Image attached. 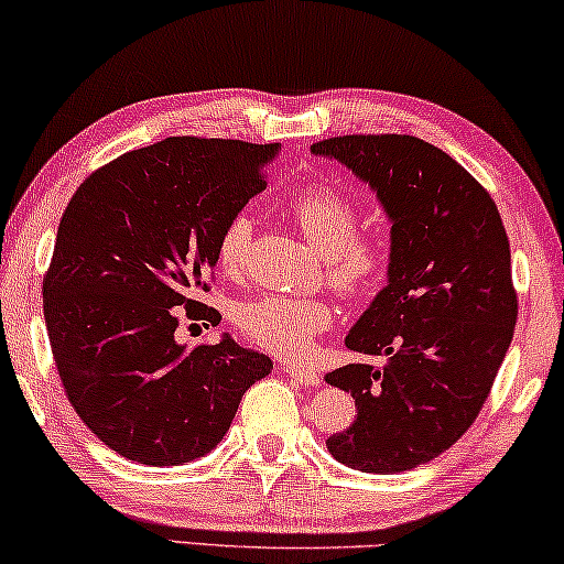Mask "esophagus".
Returning a JSON list of instances; mask_svg holds the SVG:
<instances>
[{"label": "esophagus", "mask_w": 564, "mask_h": 564, "mask_svg": "<svg viewBox=\"0 0 564 564\" xmlns=\"http://www.w3.org/2000/svg\"><path fill=\"white\" fill-rule=\"evenodd\" d=\"M284 372H288L292 380H297L300 384H313V388H318L321 384V372L307 365H284Z\"/></svg>", "instance_id": "esophagus-1"}]
</instances>
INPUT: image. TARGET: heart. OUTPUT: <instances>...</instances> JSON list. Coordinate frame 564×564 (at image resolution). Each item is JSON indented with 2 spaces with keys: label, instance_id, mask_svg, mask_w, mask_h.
<instances>
[{
  "label": "heart",
  "instance_id": "1",
  "mask_svg": "<svg viewBox=\"0 0 564 564\" xmlns=\"http://www.w3.org/2000/svg\"><path fill=\"white\" fill-rule=\"evenodd\" d=\"M290 215L297 228L323 253L326 280L346 297L372 292L390 269V243L377 230H359V205L330 184H305L292 192ZM253 220L236 213L223 223L215 259L230 276H241L249 264ZM336 323V307L326 297L264 295L249 300L236 311V326L261 349L300 357L311 349L313 338Z\"/></svg>",
  "mask_w": 564,
  "mask_h": 564
}]
</instances>
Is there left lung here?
<instances>
[{"instance_id":"left-lung-1","label":"left lung","mask_w":564,"mask_h":564,"mask_svg":"<svg viewBox=\"0 0 564 564\" xmlns=\"http://www.w3.org/2000/svg\"><path fill=\"white\" fill-rule=\"evenodd\" d=\"M311 151L369 182L392 220L388 288L346 336L384 365L326 375L357 403L326 446L351 469L405 473L473 426L511 346L519 297L503 220L465 166L415 135H336Z\"/></svg>"}]
</instances>
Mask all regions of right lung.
Here are the masks:
<instances>
[{"mask_svg": "<svg viewBox=\"0 0 564 564\" xmlns=\"http://www.w3.org/2000/svg\"><path fill=\"white\" fill-rule=\"evenodd\" d=\"M274 143L174 135L99 166L68 199L43 276V315L68 403L141 465H182L226 436L267 354L234 338L184 349L182 318L218 326L215 241L267 187Z\"/></svg>", "mask_w": 564, "mask_h": 564, "instance_id": "1", "label": "right lung"}]
</instances>
